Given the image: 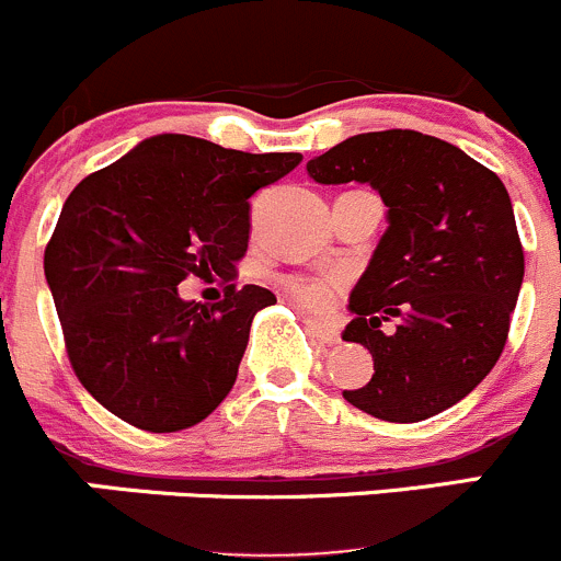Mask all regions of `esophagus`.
<instances>
[{
  "mask_svg": "<svg viewBox=\"0 0 561 561\" xmlns=\"http://www.w3.org/2000/svg\"><path fill=\"white\" fill-rule=\"evenodd\" d=\"M305 327H308L310 335L319 337L321 343H337V341H341V330H337V324H332V321L305 319Z\"/></svg>",
  "mask_w": 561,
  "mask_h": 561,
  "instance_id": "esophagus-1",
  "label": "esophagus"
}]
</instances>
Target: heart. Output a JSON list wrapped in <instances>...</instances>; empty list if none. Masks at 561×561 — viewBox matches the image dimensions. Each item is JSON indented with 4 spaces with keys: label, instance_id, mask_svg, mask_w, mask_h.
I'll use <instances>...</instances> for the list:
<instances>
[{
    "label": "heart",
    "instance_id": "heart-1",
    "mask_svg": "<svg viewBox=\"0 0 561 561\" xmlns=\"http://www.w3.org/2000/svg\"><path fill=\"white\" fill-rule=\"evenodd\" d=\"M286 286L291 297L308 310H327L335 305L343 280L337 275H299V278H288Z\"/></svg>",
    "mask_w": 561,
    "mask_h": 561
}]
</instances>
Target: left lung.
Segmentation results:
<instances>
[{
  "label": "left lung",
  "mask_w": 561,
  "mask_h": 561,
  "mask_svg": "<svg viewBox=\"0 0 561 561\" xmlns=\"http://www.w3.org/2000/svg\"><path fill=\"white\" fill-rule=\"evenodd\" d=\"M308 174L321 185L365 182L390 224L343 330L368 348L374 376L343 398L387 423L445 412L496 365L524 283L507 187L463 149L417 130L359 133L308 160Z\"/></svg>",
  "instance_id": "1"
}]
</instances>
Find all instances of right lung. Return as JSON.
Masks as SVG:
<instances>
[{
    "label": "right lung",
    "instance_id": "add662e5",
    "mask_svg": "<svg viewBox=\"0 0 561 561\" xmlns=\"http://www.w3.org/2000/svg\"><path fill=\"white\" fill-rule=\"evenodd\" d=\"M299 152L251 154L163 133L81 180L46 248V280L87 392L149 434L191 428L237 381L251 321L275 294L237 288L248 198ZM220 274L225 299L185 304L175 286Z\"/></svg>",
    "mask_w": 561,
    "mask_h": 561
}]
</instances>
